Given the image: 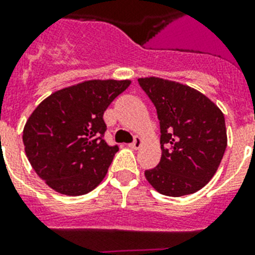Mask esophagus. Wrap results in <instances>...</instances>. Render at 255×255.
<instances>
[{
  "mask_svg": "<svg viewBox=\"0 0 255 255\" xmlns=\"http://www.w3.org/2000/svg\"><path fill=\"white\" fill-rule=\"evenodd\" d=\"M141 145H142V138L141 137H136L133 140V142L128 144V146H129V148H132V149H138Z\"/></svg>",
  "mask_w": 255,
  "mask_h": 255,
  "instance_id": "obj_1",
  "label": "esophagus"
}]
</instances>
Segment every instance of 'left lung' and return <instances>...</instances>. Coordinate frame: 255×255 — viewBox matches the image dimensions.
<instances>
[{"instance_id": "left-lung-1", "label": "left lung", "mask_w": 255, "mask_h": 255, "mask_svg": "<svg viewBox=\"0 0 255 255\" xmlns=\"http://www.w3.org/2000/svg\"><path fill=\"white\" fill-rule=\"evenodd\" d=\"M137 81L156 106L161 128V160L145 170L146 181L166 196L199 191L212 179L227 149L224 114L187 85L160 77Z\"/></svg>"}]
</instances>
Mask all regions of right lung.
I'll return each instance as SVG.
<instances>
[{"label":"right lung","mask_w":255,"mask_h":255,"mask_svg":"<svg viewBox=\"0 0 255 255\" xmlns=\"http://www.w3.org/2000/svg\"><path fill=\"white\" fill-rule=\"evenodd\" d=\"M129 80H89L60 89L39 103L23 128L35 173L59 194L85 195L103 181L117 145L103 140V113Z\"/></svg>","instance_id":"obj_1"}]
</instances>
